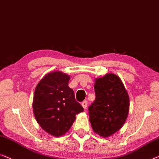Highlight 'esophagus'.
Segmentation results:
<instances>
[{"label": "esophagus", "mask_w": 159, "mask_h": 159, "mask_svg": "<svg viewBox=\"0 0 159 159\" xmlns=\"http://www.w3.org/2000/svg\"><path fill=\"white\" fill-rule=\"evenodd\" d=\"M81 104H82L83 107H84V109H86V107H87V105H88V102H87L86 100V101H84V102H83L81 103Z\"/></svg>", "instance_id": "obj_1"}]
</instances>
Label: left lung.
<instances>
[{"label": "left lung", "mask_w": 159, "mask_h": 159, "mask_svg": "<svg viewBox=\"0 0 159 159\" xmlns=\"http://www.w3.org/2000/svg\"><path fill=\"white\" fill-rule=\"evenodd\" d=\"M96 99L89 107V120L96 133L108 137L121 128L127 117L129 102L121 80L109 73L95 80Z\"/></svg>", "instance_id": "1"}]
</instances>
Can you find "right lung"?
<instances>
[{
    "instance_id": "add662e5",
    "label": "right lung",
    "mask_w": 159,
    "mask_h": 159,
    "mask_svg": "<svg viewBox=\"0 0 159 159\" xmlns=\"http://www.w3.org/2000/svg\"><path fill=\"white\" fill-rule=\"evenodd\" d=\"M70 77L60 71L46 75L36 87L33 110L37 122L47 133L59 137L66 133L84 111L68 86Z\"/></svg>"
}]
</instances>
